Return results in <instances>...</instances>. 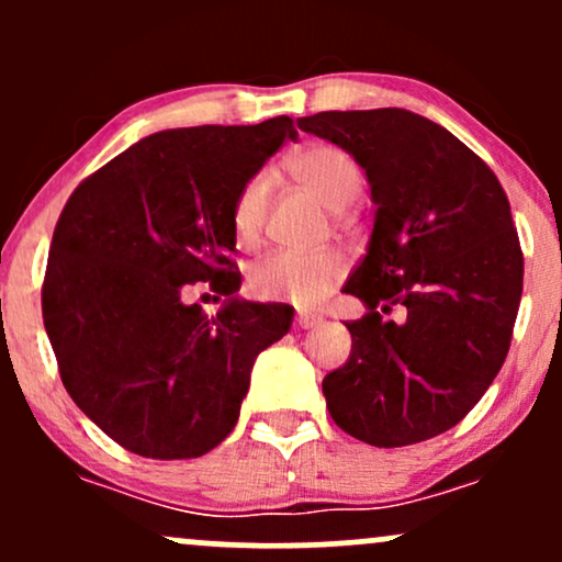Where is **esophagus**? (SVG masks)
<instances>
[{
    "mask_svg": "<svg viewBox=\"0 0 562 562\" xmlns=\"http://www.w3.org/2000/svg\"><path fill=\"white\" fill-rule=\"evenodd\" d=\"M295 325H299L301 330H312V327L322 325V317H319V314H312V312H301L299 317H295Z\"/></svg>",
    "mask_w": 562,
    "mask_h": 562,
    "instance_id": "1",
    "label": "esophagus"
}]
</instances>
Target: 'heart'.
Instances as JSON below:
<instances>
[{"label": "heart", "instance_id": "obj_1", "mask_svg": "<svg viewBox=\"0 0 562 562\" xmlns=\"http://www.w3.org/2000/svg\"><path fill=\"white\" fill-rule=\"evenodd\" d=\"M288 171L308 195H314L327 211H346L362 192V171L348 153L333 145H308L288 158ZM269 205V179H248L232 205V229L240 245L259 240ZM346 272L344 256L335 250L325 254H295L277 250L263 256L248 272V288L256 299L285 301L293 306H317L330 295Z\"/></svg>", "mask_w": 562, "mask_h": 562}]
</instances>
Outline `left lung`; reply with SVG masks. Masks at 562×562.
<instances>
[{
  "label": "left lung",
  "mask_w": 562,
  "mask_h": 562,
  "mask_svg": "<svg viewBox=\"0 0 562 562\" xmlns=\"http://www.w3.org/2000/svg\"><path fill=\"white\" fill-rule=\"evenodd\" d=\"M299 128L367 173L375 227L344 290L367 306L348 362L322 380L338 428L406 447L454 428L507 357L524 254L499 179L454 134L402 108L327 111ZM402 307L398 323L379 312Z\"/></svg>",
  "instance_id": "obj_1"
}]
</instances>
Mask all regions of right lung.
<instances>
[{
	"mask_svg": "<svg viewBox=\"0 0 562 562\" xmlns=\"http://www.w3.org/2000/svg\"><path fill=\"white\" fill-rule=\"evenodd\" d=\"M295 137L288 115L156 132L83 179L57 218L44 330L76 406L134 454L218 447L256 357L290 330V306L237 299L232 205ZM195 281L225 295L214 318L183 301Z\"/></svg>",
	"mask_w": 562,
	"mask_h": 562,
	"instance_id": "obj_1",
	"label": "right lung"
}]
</instances>
